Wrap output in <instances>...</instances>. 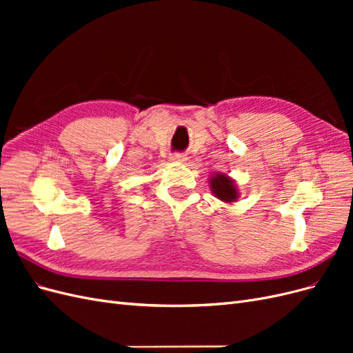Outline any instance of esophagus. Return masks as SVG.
Listing matches in <instances>:
<instances>
[{"instance_id":"esophagus-1","label":"esophagus","mask_w":353,"mask_h":353,"mask_svg":"<svg viewBox=\"0 0 353 353\" xmlns=\"http://www.w3.org/2000/svg\"><path fill=\"white\" fill-rule=\"evenodd\" d=\"M170 160H172V162L184 163L185 160H187V156H185V154H183V153H174L172 156H170Z\"/></svg>"}]
</instances>
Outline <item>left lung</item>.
Here are the masks:
<instances>
[{"mask_svg":"<svg viewBox=\"0 0 353 353\" xmlns=\"http://www.w3.org/2000/svg\"><path fill=\"white\" fill-rule=\"evenodd\" d=\"M209 185H210L212 194L223 203L237 201V199L240 196L239 188L236 185V181L222 172L213 174L209 178Z\"/></svg>","mask_w":353,"mask_h":353,"instance_id":"left-lung-1","label":"left lung"}]
</instances>
